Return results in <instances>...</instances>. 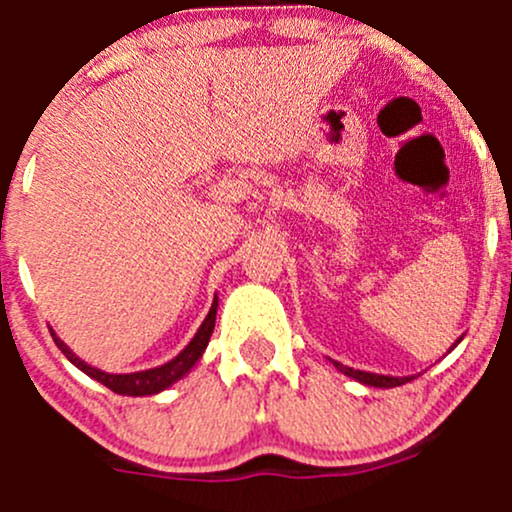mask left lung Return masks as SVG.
I'll return each mask as SVG.
<instances>
[{
  "label": "left lung",
  "mask_w": 512,
  "mask_h": 512,
  "mask_svg": "<svg viewBox=\"0 0 512 512\" xmlns=\"http://www.w3.org/2000/svg\"><path fill=\"white\" fill-rule=\"evenodd\" d=\"M458 342H461V339H458ZM458 342H456V344H458ZM456 344H453V347H456ZM334 366H337V369L342 371V374H347V376H352V379L361 381V384H366V386H379V389H394V386H401V384H406V381L414 379V376H384V374H369V371L352 369V366H344V364H339V361H334Z\"/></svg>",
  "instance_id": "obj_1"
}]
</instances>
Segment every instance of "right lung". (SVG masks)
Instances as JSON below:
<instances>
[{
	"mask_svg": "<svg viewBox=\"0 0 512 512\" xmlns=\"http://www.w3.org/2000/svg\"><path fill=\"white\" fill-rule=\"evenodd\" d=\"M215 314H218V299L213 302L208 317H205V322L200 324V329L195 332V337L190 339V344L183 349V352L175 356V359H170L168 364L156 366V369L133 371V374H106V371H101V369H96V366L81 361L79 356L71 352V349L66 347V344L61 342L59 337H56L54 329H51V337H54L56 347L64 352L66 359H69L71 364L76 366V369H81L84 374H89L91 379L101 381L103 386H108V389L116 391V394H121V396H151V394H158V391L168 389V386H173L175 381L183 379V376L188 374V371L193 369L195 364H198L200 356H203V352H205V347H208L210 334H213V329H215Z\"/></svg>",
	"mask_w": 512,
	"mask_h": 512,
	"instance_id": "right-lung-1",
	"label": "right lung"
}]
</instances>
